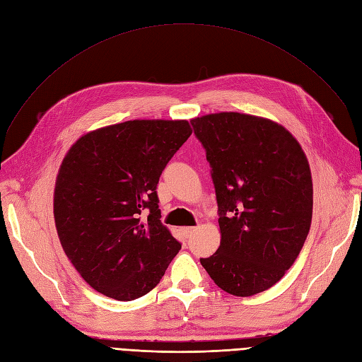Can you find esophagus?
I'll return each instance as SVG.
<instances>
[{
    "instance_id": "esophagus-1",
    "label": "esophagus",
    "mask_w": 362,
    "mask_h": 362,
    "mask_svg": "<svg viewBox=\"0 0 362 362\" xmlns=\"http://www.w3.org/2000/svg\"><path fill=\"white\" fill-rule=\"evenodd\" d=\"M196 229H197V228L185 226V228H181V232H182V235H184V236H187V238H189V236H192V235L196 232Z\"/></svg>"
}]
</instances>
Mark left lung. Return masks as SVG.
<instances>
[{"instance_id":"8db88e82","label":"left lung","mask_w":362,"mask_h":362,"mask_svg":"<svg viewBox=\"0 0 362 362\" xmlns=\"http://www.w3.org/2000/svg\"><path fill=\"white\" fill-rule=\"evenodd\" d=\"M192 124L213 168L220 214V247L201 264L224 292H264L293 265L310 230L307 156L288 129L264 117L218 112Z\"/></svg>"}]
</instances>
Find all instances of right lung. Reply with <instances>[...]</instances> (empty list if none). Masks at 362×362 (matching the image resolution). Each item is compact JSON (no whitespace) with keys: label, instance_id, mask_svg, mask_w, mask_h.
Listing matches in <instances>:
<instances>
[{"label":"right lung","instance_id":"add662e5","mask_svg":"<svg viewBox=\"0 0 362 362\" xmlns=\"http://www.w3.org/2000/svg\"><path fill=\"white\" fill-rule=\"evenodd\" d=\"M192 132L187 119L124 121L82 134L62 158L54 190L58 238L94 291L133 301L156 288L180 252L160 221L156 189Z\"/></svg>","mask_w":362,"mask_h":362}]
</instances>
